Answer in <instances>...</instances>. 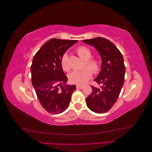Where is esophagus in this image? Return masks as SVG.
<instances>
[{
  "instance_id": "esophagus-1",
  "label": "esophagus",
  "mask_w": 152,
  "mask_h": 152,
  "mask_svg": "<svg viewBox=\"0 0 152 152\" xmlns=\"http://www.w3.org/2000/svg\"><path fill=\"white\" fill-rule=\"evenodd\" d=\"M83 87H84L83 86H79V85L77 86V88L79 89H82V88H83Z\"/></svg>"
}]
</instances>
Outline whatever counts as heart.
<instances>
[{
    "instance_id": "b5f03b06",
    "label": "heart",
    "mask_w": 152,
    "mask_h": 152,
    "mask_svg": "<svg viewBox=\"0 0 152 152\" xmlns=\"http://www.w3.org/2000/svg\"><path fill=\"white\" fill-rule=\"evenodd\" d=\"M77 53L79 57L85 60L84 68L80 70L72 72L68 76L69 80L72 84L79 86L85 84L92 77V72L94 74H98L102 69V63L99 59L92 57V51L87 47L80 46L77 49ZM60 63L63 70L68 72L70 70L69 65L68 56L67 53H64L61 56Z\"/></svg>"
}]
</instances>
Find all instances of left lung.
<instances>
[{"label":"left lung","instance_id":"1","mask_svg":"<svg viewBox=\"0 0 152 152\" xmlns=\"http://www.w3.org/2000/svg\"><path fill=\"white\" fill-rule=\"evenodd\" d=\"M94 46L102 59V69L94 80L100 88L91 86L92 93L86 98V104L97 113L107 112L117 102L124 83L126 67L120 50L112 42L103 37L83 40Z\"/></svg>","mask_w":152,"mask_h":152}]
</instances>
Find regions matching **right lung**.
Here are the masks:
<instances>
[{"label": "right lung", "mask_w": 152, "mask_h": 152, "mask_svg": "<svg viewBox=\"0 0 152 152\" xmlns=\"http://www.w3.org/2000/svg\"><path fill=\"white\" fill-rule=\"evenodd\" d=\"M75 40L52 39L36 53L31 65L32 85L42 107L50 113L59 114L70 105L75 85H66L68 78L61 68L63 54Z\"/></svg>", "instance_id": "add662e5"}]
</instances>
